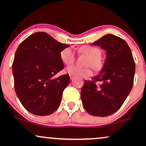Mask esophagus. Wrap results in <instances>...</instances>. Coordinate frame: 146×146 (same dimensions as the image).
Masks as SVG:
<instances>
[{"mask_svg":"<svg viewBox=\"0 0 146 146\" xmlns=\"http://www.w3.org/2000/svg\"><path fill=\"white\" fill-rule=\"evenodd\" d=\"M70 80H73L74 78V77L72 75H70Z\"/></svg>","mask_w":146,"mask_h":146,"instance_id":"esophagus-1","label":"esophagus"}]
</instances>
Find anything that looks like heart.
<instances>
[{
    "mask_svg": "<svg viewBox=\"0 0 146 146\" xmlns=\"http://www.w3.org/2000/svg\"><path fill=\"white\" fill-rule=\"evenodd\" d=\"M80 52L88 56L87 59L86 65L88 66L82 68L76 65H72L66 68V71L70 75L76 76L80 77H87L92 74V68L97 69L100 66V62L99 58L100 56V51L96 48L90 46H83L79 49ZM60 58L61 61L66 65H70L74 62V52L71 48H66L60 53Z\"/></svg>",
    "mask_w": 146,
    "mask_h": 146,
    "instance_id": "obj_1",
    "label": "heart"
}]
</instances>
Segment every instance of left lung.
Returning <instances> with one entry per match:
<instances>
[{
	"label": "left lung",
	"mask_w": 146,
	"mask_h": 146,
	"mask_svg": "<svg viewBox=\"0 0 146 146\" xmlns=\"http://www.w3.org/2000/svg\"><path fill=\"white\" fill-rule=\"evenodd\" d=\"M106 51L101 72L92 81L86 80L81 90V98L88 113L104 117L118 110L132 88L135 66L126 42L108 34L94 42ZM96 81H101L100 86Z\"/></svg>",
	"instance_id": "8db88e82"
}]
</instances>
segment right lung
<instances>
[{
    "mask_svg": "<svg viewBox=\"0 0 146 146\" xmlns=\"http://www.w3.org/2000/svg\"><path fill=\"white\" fill-rule=\"evenodd\" d=\"M69 46L44 32L34 33L20 44L13 64L15 89L29 112L50 115L60 104L70 76H54L64 68L60 53Z\"/></svg>",
    "mask_w": 146,
    "mask_h": 146,
    "instance_id": "obj_1",
    "label": "right lung"
}]
</instances>
